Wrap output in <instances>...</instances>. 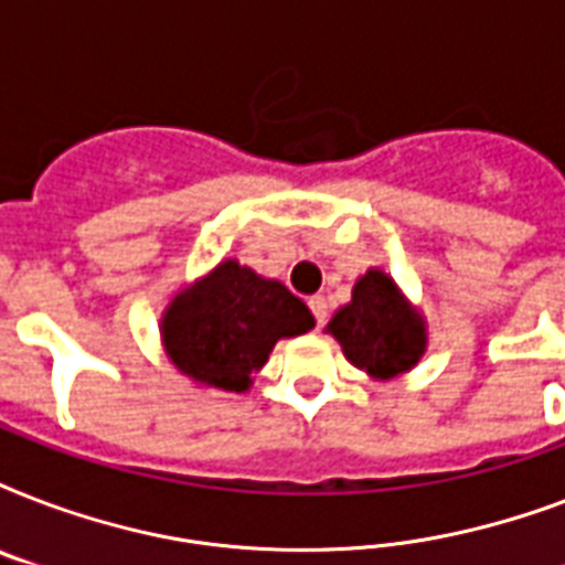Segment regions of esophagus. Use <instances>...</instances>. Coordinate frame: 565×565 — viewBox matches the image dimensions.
<instances>
[{
  "label": "esophagus",
  "mask_w": 565,
  "mask_h": 565,
  "mask_svg": "<svg viewBox=\"0 0 565 565\" xmlns=\"http://www.w3.org/2000/svg\"><path fill=\"white\" fill-rule=\"evenodd\" d=\"M308 308H310V313H313V319H317V326H322V322H326V317H328L326 296H310Z\"/></svg>",
  "instance_id": "obj_1"
}]
</instances>
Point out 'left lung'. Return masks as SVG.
<instances>
[{
    "label": "left lung",
    "instance_id": "8db88e82",
    "mask_svg": "<svg viewBox=\"0 0 565 565\" xmlns=\"http://www.w3.org/2000/svg\"><path fill=\"white\" fill-rule=\"evenodd\" d=\"M328 334L343 345L345 361L381 381L411 372L428 345L422 313L381 269L358 278L352 301L337 310Z\"/></svg>",
    "mask_w": 565,
    "mask_h": 565
}]
</instances>
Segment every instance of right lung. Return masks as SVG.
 <instances>
[{"instance_id": "obj_1", "label": "right lung", "mask_w": 565, "mask_h": 565, "mask_svg": "<svg viewBox=\"0 0 565 565\" xmlns=\"http://www.w3.org/2000/svg\"><path fill=\"white\" fill-rule=\"evenodd\" d=\"M310 328L305 301L237 260H222L181 290L161 319L163 349L175 370L225 393H246L275 343Z\"/></svg>"}]
</instances>
